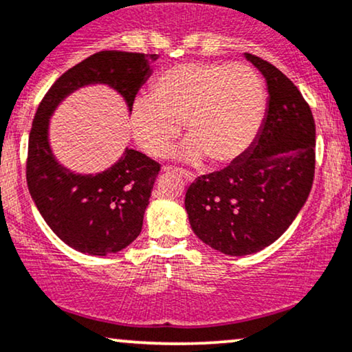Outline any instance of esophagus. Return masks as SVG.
<instances>
[{
	"mask_svg": "<svg viewBox=\"0 0 352 352\" xmlns=\"http://www.w3.org/2000/svg\"><path fill=\"white\" fill-rule=\"evenodd\" d=\"M166 172H168V168H166ZM180 173H182V177H184V179H185L186 182H193V180H195V177L191 175V173H188V172L180 170Z\"/></svg>",
	"mask_w": 352,
	"mask_h": 352,
	"instance_id": "34e87169",
	"label": "esophagus"
}]
</instances>
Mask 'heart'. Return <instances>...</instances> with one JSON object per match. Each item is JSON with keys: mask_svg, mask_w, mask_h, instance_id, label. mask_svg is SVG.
I'll list each match as a JSON object with an SVG mask.
<instances>
[{"mask_svg": "<svg viewBox=\"0 0 352 352\" xmlns=\"http://www.w3.org/2000/svg\"><path fill=\"white\" fill-rule=\"evenodd\" d=\"M266 87L245 65L199 61L162 71L153 97H138L130 112L131 131L146 154L164 157L186 124V161L206 157L214 167L245 154L261 130Z\"/></svg>", "mask_w": 352, "mask_h": 352, "instance_id": "obj_1", "label": "heart"}]
</instances>
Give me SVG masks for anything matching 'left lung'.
<instances>
[{
    "mask_svg": "<svg viewBox=\"0 0 352 352\" xmlns=\"http://www.w3.org/2000/svg\"><path fill=\"white\" fill-rule=\"evenodd\" d=\"M268 109L250 148L219 172L198 177L185 195L193 232L230 256L263 250L286 232L309 198L315 173V122L294 82L255 55Z\"/></svg>",
    "mask_w": 352,
    "mask_h": 352,
    "instance_id": "left-lung-1",
    "label": "left lung"
}]
</instances>
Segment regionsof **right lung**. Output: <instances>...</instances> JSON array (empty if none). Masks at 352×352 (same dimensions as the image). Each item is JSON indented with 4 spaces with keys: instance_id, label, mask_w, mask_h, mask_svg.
<instances>
[{
    "instance_id": "1",
    "label": "right lung",
    "mask_w": 352,
    "mask_h": 352,
    "mask_svg": "<svg viewBox=\"0 0 352 352\" xmlns=\"http://www.w3.org/2000/svg\"><path fill=\"white\" fill-rule=\"evenodd\" d=\"M157 55L105 50L69 68L53 82L35 112L29 135L28 186L35 206L66 245L87 255L105 256L126 248L143 229L161 164L135 149L104 172L76 173L52 153L48 123L55 109L74 91L107 84L126 102L128 110L153 73Z\"/></svg>"
}]
</instances>
